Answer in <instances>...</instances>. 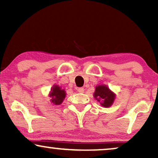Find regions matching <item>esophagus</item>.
Here are the masks:
<instances>
[{"label": "esophagus", "mask_w": 158, "mask_h": 158, "mask_svg": "<svg viewBox=\"0 0 158 158\" xmlns=\"http://www.w3.org/2000/svg\"><path fill=\"white\" fill-rule=\"evenodd\" d=\"M77 91L79 92V93H84V91H85V89H84V88H82V87H80V88L77 89Z\"/></svg>", "instance_id": "1"}]
</instances>
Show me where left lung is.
Instances as JSON below:
<instances>
[{"label":"left lung","instance_id":"obj_1","mask_svg":"<svg viewBox=\"0 0 158 158\" xmlns=\"http://www.w3.org/2000/svg\"><path fill=\"white\" fill-rule=\"evenodd\" d=\"M93 97L103 107L108 108L113 105L116 98V94L111 91L107 85H100L95 87Z\"/></svg>","mask_w":158,"mask_h":158}]
</instances>
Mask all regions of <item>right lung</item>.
<instances>
[{
  "instance_id": "add662e5",
  "label": "right lung",
  "mask_w": 158,
  "mask_h": 158,
  "mask_svg": "<svg viewBox=\"0 0 158 158\" xmlns=\"http://www.w3.org/2000/svg\"><path fill=\"white\" fill-rule=\"evenodd\" d=\"M65 95H66V93L65 89L62 88L60 86L57 85L52 86L49 93V97L51 98V103L55 106L60 105L64 101Z\"/></svg>"
}]
</instances>
